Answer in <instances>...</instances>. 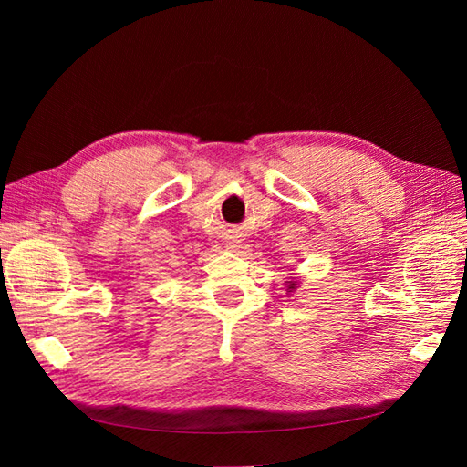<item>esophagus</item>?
<instances>
[{
	"label": "esophagus",
	"instance_id": "34e87169",
	"mask_svg": "<svg viewBox=\"0 0 467 467\" xmlns=\"http://www.w3.org/2000/svg\"><path fill=\"white\" fill-rule=\"evenodd\" d=\"M239 244H242V239H237V237H230L228 239V242H225V247H228V249H237V247H242V245H239Z\"/></svg>",
	"mask_w": 467,
	"mask_h": 467
}]
</instances>
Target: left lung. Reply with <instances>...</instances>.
I'll list each match as a JSON object with an SVG mask.
<instances>
[{
	"label": "left lung",
	"mask_w": 467,
	"mask_h": 467,
	"mask_svg": "<svg viewBox=\"0 0 467 467\" xmlns=\"http://www.w3.org/2000/svg\"><path fill=\"white\" fill-rule=\"evenodd\" d=\"M286 292H294L296 288H298V282H296V280H290V282H286Z\"/></svg>",
	"instance_id": "obj_1"
}]
</instances>
